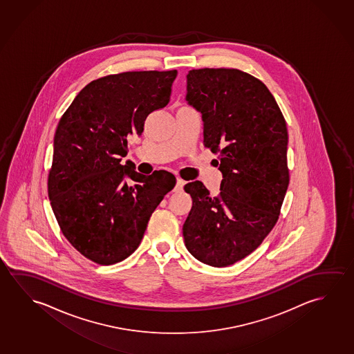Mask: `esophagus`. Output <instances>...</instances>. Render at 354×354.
<instances>
[{
    "label": "esophagus",
    "mask_w": 354,
    "mask_h": 354,
    "mask_svg": "<svg viewBox=\"0 0 354 354\" xmlns=\"http://www.w3.org/2000/svg\"><path fill=\"white\" fill-rule=\"evenodd\" d=\"M185 180H180V178H177V182H176V185H174V192L183 191V187H185Z\"/></svg>",
    "instance_id": "34e87169"
}]
</instances>
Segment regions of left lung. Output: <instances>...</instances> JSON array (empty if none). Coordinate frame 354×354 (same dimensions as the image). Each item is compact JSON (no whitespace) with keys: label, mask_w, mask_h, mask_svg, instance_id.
<instances>
[{"label":"left lung","mask_w":354,"mask_h":354,"mask_svg":"<svg viewBox=\"0 0 354 354\" xmlns=\"http://www.w3.org/2000/svg\"><path fill=\"white\" fill-rule=\"evenodd\" d=\"M185 101L202 114L204 145L219 152L220 193L194 180L183 224L187 250L213 267L245 259L274 227L289 185L288 130L263 82L236 68L187 75Z\"/></svg>","instance_id":"left-lung-1"}]
</instances>
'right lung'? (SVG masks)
<instances>
[{
  "label": "right lung",
  "mask_w": 354,
  "mask_h": 354,
  "mask_svg": "<svg viewBox=\"0 0 354 354\" xmlns=\"http://www.w3.org/2000/svg\"><path fill=\"white\" fill-rule=\"evenodd\" d=\"M177 70L131 71L95 80L75 97L54 136L48 193L62 234L95 263H118L140 245L151 214L176 177L136 172L128 138L166 107ZM133 180V185L127 182Z\"/></svg>",
  "instance_id": "1"
}]
</instances>
